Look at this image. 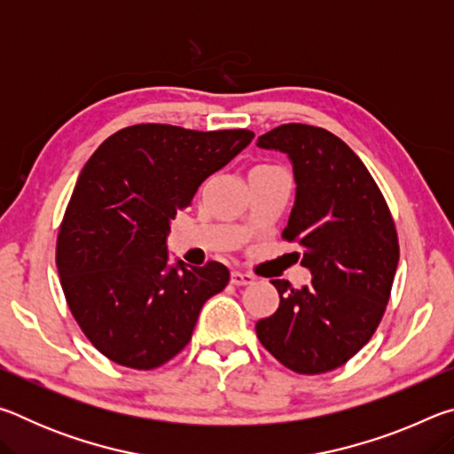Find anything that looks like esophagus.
<instances>
[{"mask_svg": "<svg viewBox=\"0 0 454 454\" xmlns=\"http://www.w3.org/2000/svg\"><path fill=\"white\" fill-rule=\"evenodd\" d=\"M230 282L236 284V286H246V284H252V282H254V276L248 274V272L234 270L232 274H230Z\"/></svg>", "mask_w": 454, "mask_h": 454, "instance_id": "34e87169", "label": "esophagus"}]
</instances>
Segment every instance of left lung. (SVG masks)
I'll use <instances>...</instances> for the list:
<instances>
[{
  "label": "left lung",
  "mask_w": 454,
  "mask_h": 454,
  "mask_svg": "<svg viewBox=\"0 0 454 454\" xmlns=\"http://www.w3.org/2000/svg\"><path fill=\"white\" fill-rule=\"evenodd\" d=\"M292 162L294 208L282 238L301 246L309 286L272 280L280 304L256 322L262 347L298 374L342 366L371 340L398 264L393 216L355 152L328 129L284 124L258 137Z\"/></svg>",
  "instance_id": "1"
}]
</instances>
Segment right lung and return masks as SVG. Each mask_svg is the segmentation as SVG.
Listing matches in <instances>:
<instances>
[{
	"label": "right lung",
	"mask_w": 454,
	"mask_h": 454,
	"mask_svg": "<svg viewBox=\"0 0 454 454\" xmlns=\"http://www.w3.org/2000/svg\"><path fill=\"white\" fill-rule=\"evenodd\" d=\"M252 137L137 124L91 153L59 226L56 264L75 322L104 356L152 371L190 342L230 272L220 262H168L170 222Z\"/></svg>",
	"instance_id": "obj_1"
}]
</instances>
